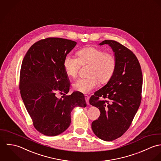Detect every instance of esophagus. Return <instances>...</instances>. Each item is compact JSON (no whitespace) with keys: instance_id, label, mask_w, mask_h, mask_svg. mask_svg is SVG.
<instances>
[{"instance_id":"esophagus-1","label":"esophagus","mask_w":161,"mask_h":161,"mask_svg":"<svg viewBox=\"0 0 161 161\" xmlns=\"http://www.w3.org/2000/svg\"><path fill=\"white\" fill-rule=\"evenodd\" d=\"M85 100H86V104L88 105L90 104V102H89V99L90 97L88 96V95H85Z\"/></svg>"}]
</instances>
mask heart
Instances as JSON below:
<instances>
[{"mask_svg": "<svg viewBox=\"0 0 161 161\" xmlns=\"http://www.w3.org/2000/svg\"><path fill=\"white\" fill-rule=\"evenodd\" d=\"M76 58L66 55L64 60L65 73L71 78H75L80 65H89L87 78H79L72 85L73 89L82 93H88L97 87V80L101 83L108 82L114 73L117 60L113 53H106L95 47H86L76 53Z\"/></svg>", "mask_w": 161, "mask_h": 161, "instance_id": "b5f03b06", "label": "heart"}]
</instances>
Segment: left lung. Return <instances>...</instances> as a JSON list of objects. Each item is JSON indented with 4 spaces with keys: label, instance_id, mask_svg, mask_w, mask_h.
<instances>
[{
    "label": "left lung",
    "instance_id": "8db88e82",
    "mask_svg": "<svg viewBox=\"0 0 161 161\" xmlns=\"http://www.w3.org/2000/svg\"><path fill=\"white\" fill-rule=\"evenodd\" d=\"M109 45L116 58L114 75L107 84L90 99V104L100 111L92 128L99 139L111 141L128 129L141 101L142 74L139 62L128 48L114 40H106L99 45ZM102 97L106 100H100Z\"/></svg>",
    "mask_w": 161,
    "mask_h": 161
}]
</instances>
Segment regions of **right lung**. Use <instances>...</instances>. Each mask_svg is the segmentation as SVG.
<instances>
[{
  "instance_id": "add662e5",
  "label": "right lung",
  "mask_w": 161,
  "mask_h": 161,
  "mask_svg": "<svg viewBox=\"0 0 161 161\" xmlns=\"http://www.w3.org/2000/svg\"><path fill=\"white\" fill-rule=\"evenodd\" d=\"M76 42L61 38H47L35 43L25 55L20 69L19 88L33 125L40 133L57 136L71 123V112L76 106L85 108L80 92L65 95L69 81L64 68V57ZM59 92L64 95L59 99Z\"/></svg>"
}]
</instances>
